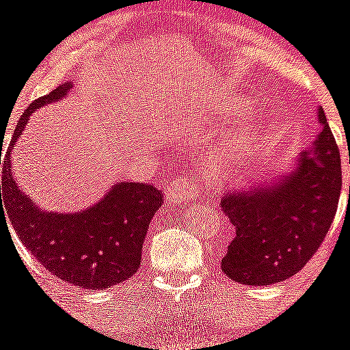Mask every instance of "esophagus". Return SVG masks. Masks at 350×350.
Here are the masks:
<instances>
[{
    "instance_id": "34e87169",
    "label": "esophagus",
    "mask_w": 350,
    "mask_h": 350,
    "mask_svg": "<svg viewBox=\"0 0 350 350\" xmlns=\"http://www.w3.org/2000/svg\"><path fill=\"white\" fill-rule=\"evenodd\" d=\"M198 187H194L187 178L177 177L173 178L172 182L166 184L165 189V196L168 202L172 203H185L189 202V200H194L198 196Z\"/></svg>"
}]
</instances>
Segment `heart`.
<instances>
[{
	"instance_id": "heart-1",
	"label": "heart",
	"mask_w": 350,
	"mask_h": 350,
	"mask_svg": "<svg viewBox=\"0 0 350 350\" xmlns=\"http://www.w3.org/2000/svg\"><path fill=\"white\" fill-rule=\"evenodd\" d=\"M249 110V103H222L210 112V119L202 117L196 110L189 108L173 107L168 110L166 117V128L177 135H187V133H198L202 129L203 122L208 120H233ZM261 128L256 122H234L226 126L206 144L203 157L213 166L233 165L240 157H245L259 145L261 140Z\"/></svg>"
}]
</instances>
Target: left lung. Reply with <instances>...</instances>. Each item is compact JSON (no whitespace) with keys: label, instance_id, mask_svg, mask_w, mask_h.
I'll return each mask as SVG.
<instances>
[{"label":"left lung","instance_id":"left-lung-1","mask_svg":"<svg viewBox=\"0 0 350 350\" xmlns=\"http://www.w3.org/2000/svg\"><path fill=\"white\" fill-rule=\"evenodd\" d=\"M319 133L280 175L226 185L221 208L234 226L221 268L245 286H271L298 273L319 249L342 189L340 150L317 108ZM350 194V187H349Z\"/></svg>","mask_w":350,"mask_h":350}]
</instances>
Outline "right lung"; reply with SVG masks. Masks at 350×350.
<instances>
[{"mask_svg": "<svg viewBox=\"0 0 350 350\" xmlns=\"http://www.w3.org/2000/svg\"><path fill=\"white\" fill-rule=\"evenodd\" d=\"M66 82L31 103L18 120L3 163L1 206L8 210L18 240L54 277L89 291L107 289L137 273L150 219L163 203L157 187L138 182H116L101 200L79 212L40 208L14 180L10 154L31 113L64 100Z\"/></svg>", "mask_w": 350, "mask_h": 350, "instance_id": "obj_1", "label": "right lung"}]
</instances>
